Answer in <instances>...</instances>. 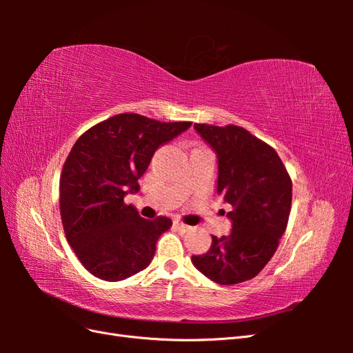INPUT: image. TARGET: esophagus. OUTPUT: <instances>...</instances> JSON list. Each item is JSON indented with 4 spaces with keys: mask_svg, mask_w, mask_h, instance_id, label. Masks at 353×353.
I'll return each instance as SVG.
<instances>
[{
    "mask_svg": "<svg viewBox=\"0 0 353 353\" xmlns=\"http://www.w3.org/2000/svg\"><path fill=\"white\" fill-rule=\"evenodd\" d=\"M174 225H175L179 231H183V232H188V231L191 230V227H190V225H187V223H184V222H181L179 219L174 221Z\"/></svg>",
    "mask_w": 353,
    "mask_h": 353,
    "instance_id": "obj_1",
    "label": "esophagus"
}]
</instances>
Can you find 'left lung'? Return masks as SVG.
I'll return each instance as SVG.
<instances>
[{"mask_svg":"<svg viewBox=\"0 0 353 353\" xmlns=\"http://www.w3.org/2000/svg\"><path fill=\"white\" fill-rule=\"evenodd\" d=\"M218 157L216 193L232 206L228 236H212L196 268L221 285L248 281L270 262L287 228L292 179L280 156L244 128L194 123Z\"/></svg>","mask_w":353,"mask_h":353,"instance_id":"8db88e82","label":"left lung"}]
</instances>
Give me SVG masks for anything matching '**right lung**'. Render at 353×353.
Segmentation results:
<instances>
[{
    "label": "right lung",
    "mask_w": 353,
    "mask_h": 353,
    "mask_svg": "<svg viewBox=\"0 0 353 353\" xmlns=\"http://www.w3.org/2000/svg\"><path fill=\"white\" fill-rule=\"evenodd\" d=\"M191 122H159L122 113L100 122L74 143L60 176V215L81 263L104 281H122L150 265L166 216L144 219L123 197L135 194L159 147Z\"/></svg>",
    "instance_id": "1"
}]
</instances>
